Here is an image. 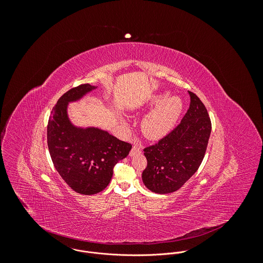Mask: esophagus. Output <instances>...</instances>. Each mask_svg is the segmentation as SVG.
Masks as SVG:
<instances>
[{"label": "esophagus", "mask_w": 263, "mask_h": 263, "mask_svg": "<svg viewBox=\"0 0 263 263\" xmlns=\"http://www.w3.org/2000/svg\"><path fill=\"white\" fill-rule=\"evenodd\" d=\"M141 152V146H139V145H134L133 146V149L130 150V153H129V155L130 156H133V155H135V154H137V153H140Z\"/></svg>", "instance_id": "1"}]
</instances>
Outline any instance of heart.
Instances as JSON below:
<instances>
[{
    "label": "heart",
    "instance_id": "heart-1",
    "mask_svg": "<svg viewBox=\"0 0 263 263\" xmlns=\"http://www.w3.org/2000/svg\"><path fill=\"white\" fill-rule=\"evenodd\" d=\"M148 106L156 107L143 118L141 129L147 139L159 140L175 127L183 109V102L177 96L167 98V93L162 92L155 95Z\"/></svg>",
    "mask_w": 263,
    "mask_h": 263
}]
</instances>
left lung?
Instances as JSON below:
<instances>
[{
    "label": "left lung",
    "mask_w": 263,
    "mask_h": 263,
    "mask_svg": "<svg viewBox=\"0 0 263 263\" xmlns=\"http://www.w3.org/2000/svg\"><path fill=\"white\" fill-rule=\"evenodd\" d=\"M190 106L178 126L156 144L146 147L147 166L142 179L152 192L180 189L198 170L206 150L212 123L199 98L188 91Z\"/></svg>",
    "instance_id": "1"
}]
</instances>
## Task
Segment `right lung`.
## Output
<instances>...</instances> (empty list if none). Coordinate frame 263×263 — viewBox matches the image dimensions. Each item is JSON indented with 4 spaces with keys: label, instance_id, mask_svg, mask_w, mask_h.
I'll use <instances>...</instances> for the list:
<instances>
[{
    "label": "right lung",
    "instance_id": "1",
    "mask_svg": "<svg viewBox=\"0 0 263 263\" xmlns=\"http://www.w3.org/2000/svg\"><path fill=\"white\" fill-rule=\"evenodd\" d=\"M96 88L86 83L64 93L51 111L47 125V144L54 167L74 191L85 195L103 191L112 179L115 164L132 149L129 143L108 132L76 127L69 120L68 104Z\"/></svg>",
    "mask_w": 263,
    "mask_h": 263
}]
</instances>
